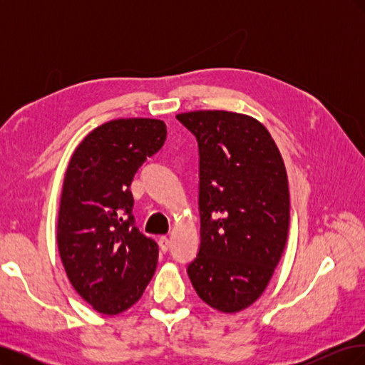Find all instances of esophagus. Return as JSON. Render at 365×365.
<instances>
[{"label": "esophagus", "mask_w": 365, "mask_h": 365, "mask_svg": "<svg viewBox=\"0 0 365 365\" xmlns=\"http://www.w3.org/2000/svg\"><path fill=\"white\" fill-rule=\"evenodd\" d=\"M158 245H160V251H161V252H168V251H169V247H170L169 237H168V236H161L160 240H158Z\"/></svg>", "instance_id": "esophagus-1"}]
</instances>
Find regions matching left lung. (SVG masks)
Listing matches in <instances>:
<instances>
[{"instance_id":"left-lung-1","label":"left lung","mask_w":365,"mask_h":365,"mask_svg":"<svg viewBox=\"0 0 365 365\" xmlns=\"http://www.w3.org/2000/svg\"><path fill=\"white\" fill-rule=\"evenodd\" d=\"M176 118L200 146L201 245L187 272L204 303L236 314L263 294L280 262L289 230L288 173L257 118L219 109Z\"/></svg>"}]
</instances>
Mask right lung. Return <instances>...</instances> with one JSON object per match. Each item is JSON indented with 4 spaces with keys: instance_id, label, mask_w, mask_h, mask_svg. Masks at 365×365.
<instances>
[{
    "instance_id": "right-lung-1",
    "label": "right lung",
    "mask_w": 365,
    "mask_h": 365,
    "mask_svg": "<svg viewBox=\"0 0 365 365\" xmlns=\"http://www.w3.org/2000/svg\"><path fill=\"white\" fill-rule=\"evenodd\" d=\"M168 129L158 118H117L93 129L65 170L58 250L76 292L103 315L134 306L157 269L158 247L134 225L129 190Z\"/></svg>"
}]
</instances>
